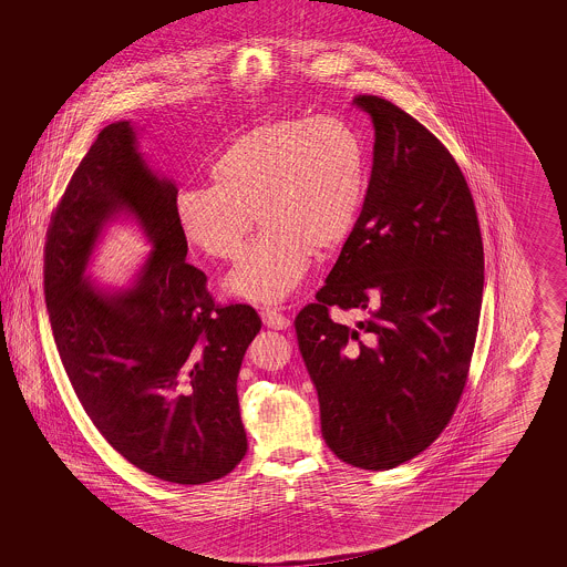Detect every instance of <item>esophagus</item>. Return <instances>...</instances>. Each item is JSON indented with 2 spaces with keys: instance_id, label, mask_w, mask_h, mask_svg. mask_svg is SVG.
<instances>
[{
  "instance_id": "34e87169",
  "label": "esophagus",
  "mask_w": 567,
  "mask_h": 567,
  "mask_svg": "<svg viewBox=\"0 0 567 567\" xmlns=\"http://www.w3.org/2000/svg\"><path fill=\"white\" fill-rule=\"evenodd\" d=\"M261 320H264L266 327L272 328V330H285V328L291 327V320L285 313L276 311V309H264Z\"/></svg>"
}]
</instances>
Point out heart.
I'll list each match as a JSON object with an SVG mask.
<instances>
[{"label": "heart", "instance_id": "heart-1", "mask_svg": "<svg viewBox=\"0 0 567 567\" xmlns=\"http://www.w3.org/2000/svg\"><path fill=\"white\" fill-rule=\"evenodd\" d=\"M212 185L178 190L174 220L193 249L237 259L254 228L264 230L226 278L254 303H280L308 270L311 254L343 245L370 183L368 150L339 116L266 122L226 145L209 164Z\"/></svg>", "mask_w": 567, "mask_h": 567}]
</instances>
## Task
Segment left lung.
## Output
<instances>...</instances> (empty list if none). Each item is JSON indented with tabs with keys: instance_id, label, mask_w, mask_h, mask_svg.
Wrapping results in <instances>:
<instances>
[{
	"instance_id": "left-lung-1",
	"label": "left lung",
	"mask_w": 567,
	"mask_h": 567,
	"mask_svg": "<svg viewBox=\"0 0 567 567\" xmlns=\"http://www.w3.org/2000/svg\"><path fill=\"white\" fill-rule=\"evenodd\" d=\"M360 218L327 285L295 318L322 436L344 464L391 470L443 432L465 386L481 320L484 251L464 174L445 145L377 95ZM360 308L355 328L327 309Z\"/></svg>"
}]
</instances>
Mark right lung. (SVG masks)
<instances>
[{
    "label": "right lung",
    "mask_w": 567,
    "mask_h": 567,
    "mask_svg": "<svg viewBox=\"0 0 567 567\" xmlns=\"http://www.w3.org/2000/svg\"><path fill=\"white\" fill-rule=\"evenodd\" d=\"M176 193L138 152L135 126L107 124L53 212L43 282L60 360L103 439L159 481L204 484L247 453L237 378L261 320L249 306H216L185 261ZM122 215L153 251L131 286L105 290L85 270Z\"/></svg>",
    "instance_id": "add662e5"
}]
</instances>
